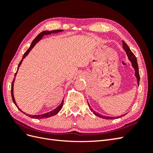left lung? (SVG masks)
<instances>
[{
	"instance_id": "obj_1",
	"label": "left lung",
	"mask_w": 153,
	"mask_h": 153,
	"mask_svg": "<svg viewBox=\"0 0 153 153\" xmlns=\"http://www.w3.org/2000/svg\"><path fill=\"white\" fill-rule=\"evenodd\" d=\"M122 43H123V49H124L126 52V54L127 55H128V58L129 60L131 61V62L132 64V66L135 69V76L136 77H137V84L138 85H139V80H140V76H139V68H138V64H137V58H136L135 56L134 55V54L132 53L131 51L130 50V48H129L128 45H127L125 41H122ZM89 105V104H88ZM89 106L90 107L89 105ZM91 110L93 112V114L97 116L100 117V118H102L103 119H107V120H112V119H115V118H120V117H122V116H118V117H108V116H102L100 115V114L99 113H97L95 110H93L92 108H91ZM126 115V114H124ZM123 115V116H124Z\"/></svg>"
}]
</instances>
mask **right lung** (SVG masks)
Masks as SVG:
<instances>
[{
	"mask_svg": "<svg viewBox=\"0 0 153 153\" xmlns=\"http://www.w3.org/2000/svg\"><path fill=\"white\" fill-rule=\"evenodd\" d=\"M63 31V30H53V31H44L41 32V33H40L39 34V35H37V36L34 39V40H33V41H32V43H31V45H30V48H29L27 50V51L25 52V53H24V56H23V58H22V60L20 61V62H19V64H18V69H17V71H18V69H19V67L20 66V65H21V64H22V62L23 59H24V58L27 56V55L29 54V53H30V51L32 49V48H33V47L35 46V44H36V43H37V42H38L39 41L40 39H41L42 37H43L45 35H49V34H51V33H58V32H60V31ZM17 71H16V74H15L14 78V79H13L12 83V85H11V95H12V100H13V102H14V103L15 104V105H16V106H17V108H18L19 110H20L21 112H22V110L18 108V106H17V105H16V101H15V99H14V95H13V86H14V80H15V77H16V74H17ZM63 104H64V100H62V101L60 105L59 106H58L56 108L54 109L53 110H52V111H51V112H49L43 114H41V115H30V114H26V115H27V116H29V117H30V118H35V119L49 118V117L54 116V115H56V114H58V112L60 111V110L62 109V108ZM22 112L24 113V112ZM24 114H25V113H24Z\"/></svg>",
	"mask_w": 153,
	"mask_h": 153,
	"instance_id": "add662e5",
	"label": "right lung"
}]
</instances>
